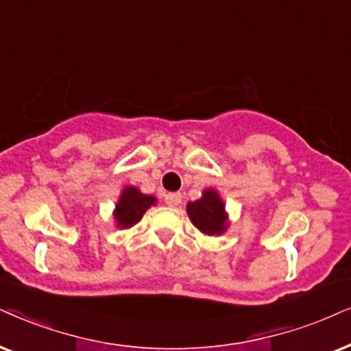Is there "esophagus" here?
Returning <instances> with one entry per match:
<instances>
[{
    "mask_svg": "<svg viewBox=\"0 0 351 351\" xmlns=\"http://www.w3.org/2000/svg\"><path fill=\"white\" fill-rule=\"evenodd\" d=\"M181 199H183V196L180 193H168L165 196V202L170 207H178L181 204Z\"/></svg>",
    "mask_w": 351,
    "mask_h": 351,
    "instance_id": "esophagus-1",
    "label": "esophagus"
}]
</instances>
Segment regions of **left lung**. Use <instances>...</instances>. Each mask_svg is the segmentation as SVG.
<instances>
[{
	"instance_id": "left-lung-1",
	"label": "left lung",
	"mask_w": 351,
	"mask_h": 351,
	"mask_svg": "<svg viewBox=\"0 0 351 351\" xmlns=\"http://www.w3.org/2000/svg\"><path fill=\"white\" fill-rule=\"evenodd\" d=\"M186 212L194 227L207 237H220L230 227L225 202L215 188H206L201 197L186 204Z\"/></svg>"
}]
</instances>
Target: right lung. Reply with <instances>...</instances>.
I'll list each match as a JSON object with an SVG mask.
<instances>
[{"label":"right lung","instance_id":"right-lung-1","mask_svg":"<svg viewBox=\"0 0 351 351\" xmlns=\"http://www.w3.org/2000/svg\"><path fill=\"white\" fill-rule=\"evenodd\" d=\"M155 204H157L155 196L144 194L136 186H124L113 208L114 227L123 230L134 227Z\"/></svg>","mask_w":351,"mask_h":351}]
</instances>
